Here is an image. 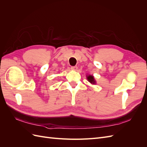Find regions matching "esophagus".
<instances>
[{
	"mask_svg": "<svg viewBox=\"0 0 147 147\" xmlns=\"http://www.w3.org/2000/svg\"><path fill=\"white\" fill-rule=\"evenodd\" d=\"M77 69H78V67L77 66H72L71 67V69L72 70H77Z\"/></svg>",
	"mask_w": 147,
	"mask_h": 147,
	"instance_id": "esophagus-1",
	"label": "esophagus"
}]
</instances>
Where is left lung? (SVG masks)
I'll use <instances>...</instances> for the list:
<instances>
[{"instance_id": "1", "label": "left lung", "mask_w": 147, "mask_h": 147, "mask_svg": "<svg viewBox=\"0 0 147 147\" xmlns=\"http://www.w3.org/2000/svg\"><path fill=\"white\" fill-rule=\"evenodd\" d=\"M87 78L88 80V81L90 82L91 83H92V84L96 83L94 77H93V76H92V75H89V76L87 77Z\"/></svg>"}]
</instances>
